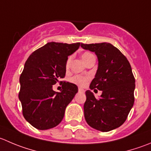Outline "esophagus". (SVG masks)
Wrapping results in <instances>:
<instances>
[{
  "label": "esophagus",
  "instance_id": "34e87169",
  "mask_svg": "<svg viewBox=\"0 0 151 151\" xmlns=\"http://www.w3.org/2000/svg\"><path fill=\"white\" fill-rule=\"evenodd\" d=\"M78 91H79V92H81V93H84V91H85L84 89L82 88H79Z\"/></svg>",
  "mask_w": 151,
  "mask_h": 151
}]
</instances>
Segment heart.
<instances>
[{"instance_id":"1","label":"heart","mask_w":151,"mask_h":151,"mask_svg":"<svg viewBox=\"0 0 151 151\" xmlns=\"http://www.w3.org/2000/svg\"><path fill=\"white\" fill-rule=\"evenodd\" d=\"M93 55L91 54V52H86L82 55V59H83V62L86 63L88 60L90 59L91 57H93ZM71 58H68L66 61V63H65V66L66 68H68L70 65V63H71ZM88 77H83V76H80V75H76L74 76L73 77H71V83H74L76 85H78V86H85L86 84L88 83Z\"/></svg>"}]
</instances>
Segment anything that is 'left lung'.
Segmentation results:
<instances>
[{"label": "left lung", "mask_w": 151, "mask_h": 151, "mask_svg": "<svg viewBox=\"0 0 151 151\" xmlns=\"http://www.w3.org/2000/svg\"><path fill=\"white\" fill-rule=\"evenodd\" d=\"M83 49L95 52L98 68L90 88L102 91L98 99L86 91L84 116L91 128L102 132L112 131L126 120L134 102L135 78L126 57L108 43H81Z\"/></svg>", "instance_id": "8db88e82"}]
</instances>
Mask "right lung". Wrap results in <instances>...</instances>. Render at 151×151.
<instances>
[{"label":"right lung","instance_id":"add662e5","mask_svg":"<svg viewBox=\"0 0 151 151\" xmlns=\"http://www.w3.org/2000/svg\"><path fill=\"white\" fill-rule=\"evenodd\" d=\"M80 43L50 42L37 49L26 61L20 77L18 97L26 120L38 130H47L60 123L67 105L78 88L64 82L60 92L52 86L65 76L68 57L80 47Z\"/></svg>","mask_w":151,"mask_h":151}]
</instances>
